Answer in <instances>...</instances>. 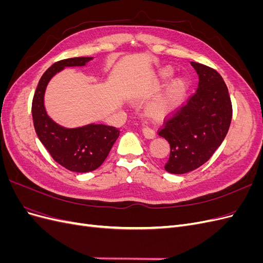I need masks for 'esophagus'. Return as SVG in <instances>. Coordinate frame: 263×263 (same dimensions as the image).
<instances>
[{
    "mask_svg": "<svg viewBox=\"0 0 263 263\" xmlns=\"http://www.w3.org/2000/svg\"><path fill=\"white\" fill-rule=\"evenodd\" d=\"M142 134H144V136L148 139H151L156 136L155 130L149 126H144V128H142Z\"/></svg>",
    "mask_w": 263,
    "mask_h": 263,
    "instance_id": "34e87169",
    "label": "esophagus"
}]
</instances>
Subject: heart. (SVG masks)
Wrapping results in <instances>:
<instances>
[{
	"label": "heart",
	"instance_id": "heart-1",
	"mask_svg": "<svg viewBox=\"0 0 263 263\" xmlns=\"http://www.w3.org/2000/svg\"><path fill=\"white\" fill-rule=\"evenodd\" d=\"M173 70L171 68H163L159 71V76L162 79H168L172 76ZM186 91V81L183 78L173 80L169 85L164 98L151 108L150 113L155 117H163L172 113L179 104L183 94Z\"/></svg>",
	"mask_w": 263,
	"mask_h": 263
}]
</instances>
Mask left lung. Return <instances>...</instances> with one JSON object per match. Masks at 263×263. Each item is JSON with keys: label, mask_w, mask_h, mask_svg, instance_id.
<instances>
[{"label": "left lung", "mask_w": 263, "mask_h": 263, "mask_svg": "<svg viewBox=\"0 0 263 263\" xmlns=\"http://www.w3.org/2000/svg\"><path fill=\"white\" fill-rule=\"evenodd\" d=\"M191 65L198 76L196 92L159 130L170 144L164 169L173 174L193 171L208 161L225 139L233 116L221 76L202 63Z\"/></svg>", "instance_id": "left-lung-1"}]
</instances>
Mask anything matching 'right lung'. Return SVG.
I'll list each match as a JSON object with an SVG mask.
<instances>
[{
	"instance_id": "1",
	"label": "right lung",
	"mask_w": 263,
	"mask_h": 263,
	"mask_svg": "<svg viewBox=\"0 0 263 263\" xmlns=\"http://www.w3.org/2000/svg\"><path fill=\"white\" fill-rule=\"evenodd\" d=\"M93 57H78L60 60L47 69L38 82L34 94L31 114L39 140L55 162L73 172H90L104 162L119 136L116 127L89 124L66 128L48 116L44 104L46 87L51 78L66 67H82Z\"/></svg>"
}]
</instances>
